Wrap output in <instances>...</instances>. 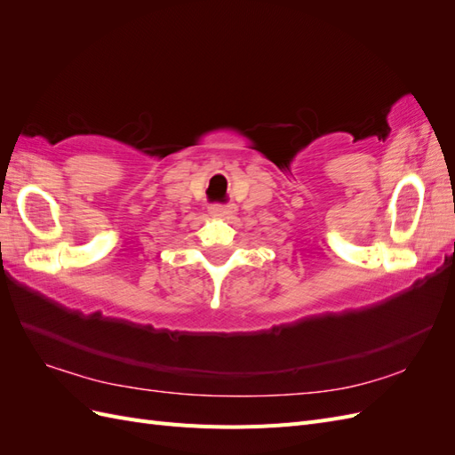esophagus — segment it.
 Listing matches in <instances>:
<instances>
[{
  "mask_svg": "<svg viewBox=\"0 0 455 455\" xmlns=\"http://www.w3.org/2000/svg\"><path fill=\"white\" fill-rule=\"evenodd\" d=\"M209 212H211V216H214V218L229 220V218H233V214L237 212V206L233 204V203H228V204H211V206H209Z\"/></svg>",
  "mask_w": 455,
  "mask_h": 455,
  "instance_id": "34e87169",
  "label": "esophagus"
}]
</instances>
